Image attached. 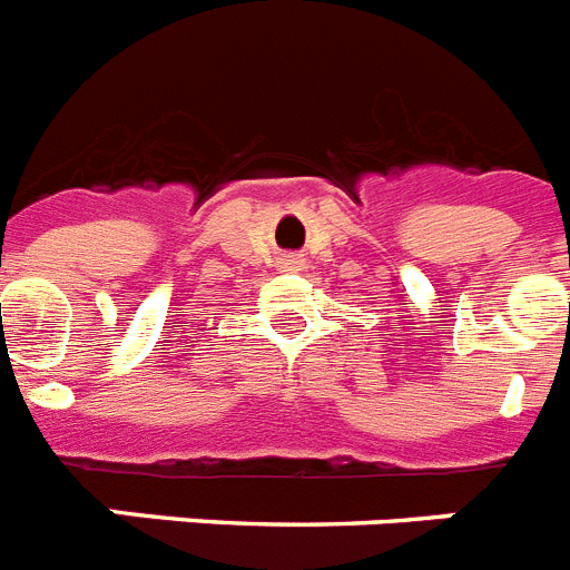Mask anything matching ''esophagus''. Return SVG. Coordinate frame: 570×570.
Instances as JSON below:
<instances>
[{
	"mask_svg": "<svg viewBox=\"0 0 570 570\" xmlns=\"http://www.w3.org/2000/svg\"><path fill=\"white\" fill-rule=\"evenodd\" d=\"M281 266H284V272H301V269H306V257L304 255H284L281 257Z\"/></svg>",
	"mask_w": 570,
	"mask_h": 570,
	"instance_id": "1",
	"label": "esophagus"
}]
</instances>
